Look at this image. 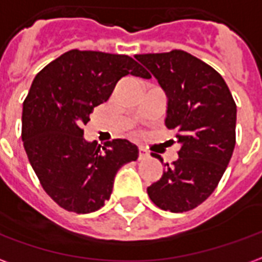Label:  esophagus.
I'll return each mask as SVG.
<instances>
[{"label":"esophagus","mask_w":262,"mask_h":262,"mask_svg":"<svg viewBox=\"0 0 262 262\" xmlns=\"http://www.w3.org/2000/svg\"><path fill=\"white\" fill-rule=\"evenodd\" d=\"M150 157V153L144 147H139V160H146Z\"/></svg>","instance_id":"esophagus-1"}]
</instances>
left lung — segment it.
Here are the masks:
<instances>
[{"mask_svg":"<svg viewBox=\"0 0 262 262\" xmlns=\"http://www.w3.org/2000/svg\"><path fill=\"white\" fill-rule=\"evenodd\" d=\"M168 98L165 126L177 130L178 160L147 188L156 206L174 213L199 206L225 174L236 146V102L223 77L184 50L137 54ZM174 142V140H172ZM153 157L163 163V159Z\"/></svg>","mask_w":262,"mask_h":262,"instance_id":"8db88e82","label":"left lung"}]
</instances>
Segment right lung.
Segmentation results:
<instances>
[{"mask_svg": "<svg viewBox=\"0 0 262 262\" xmlns=\"http://www.w3.org/2000/svg\"><path fill=\"white\" fill-rule=\"evenodd\" d=\"M129 74L151 77L125 54L74 49L37 73L24 101L22 142L29 163L46 193L69 212L102 208L118 170L139 157L136 144L126 139L101 148L86 142L82 130L92 109Z\"/></svg>", "mask_w": 262, "mask_h": 262, "instance_id": "obj_1", "label": "right lung"}]
</instances>
